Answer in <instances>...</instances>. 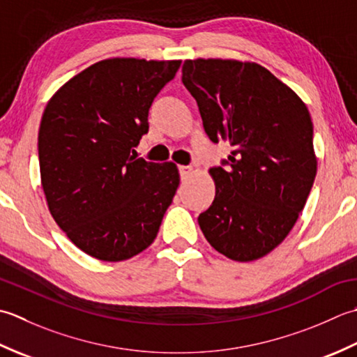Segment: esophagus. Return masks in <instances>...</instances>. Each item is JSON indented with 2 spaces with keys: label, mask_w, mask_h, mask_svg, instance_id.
<instances>
[{
  "label": "esophagus",
  "mask_w": 357,
  "mask_h": 357,
  "mask_svg": "<svg viewBox=\"0 0 357 357\" xmlns=\"http://www.w3.org/2000/svg\"><path fill=\"white\" fill-rule=\"evenodd\" d=\"M178 171H180V177L185 180V178H188L189 176H191L192 168H191V166H178Z\"/></svg>",
  "instance_id": "34e87169"
}]
</instances>
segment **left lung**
Returning a JSON list of instances; mask_svg holds the SVG:
<instances>
[{"label": "left lung", "instance_id": "1", "mask_svg": "<svg viewBox=\"0 0 357 357\" xmlns=\"http://www.w3.org/2000/svg\"><path fill=\"white\" fill-rule=\"evenodd\" d=\"M181 82L197 101L208 137L232 146L227 168L209 169L215 197L199 215L203 236L231 260L265 257L293 229L314 183L308 109L257 63L186 60Z\"/></svg>", "mask_w": 357, "mask_h": 357}]
</instances>
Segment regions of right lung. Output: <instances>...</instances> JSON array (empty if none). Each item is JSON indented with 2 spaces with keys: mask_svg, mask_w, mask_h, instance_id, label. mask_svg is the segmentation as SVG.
<instances>
[{
  "mask_svg": "<svg viewBox=\"0 0 357 357\" xmlns=\"http://www.w3.org/2000/svg\"><path fill=\"white\" fill-rule=\"evenodd\" d=\"M180 63L101 60L64 83L43 112L38 158L47 208L70 242L98 260L146 250L176 195V163L146 162L130 151Z\"/></svg>",
  "mask_w": 357,
  "mask_h": 357,
  "instance_id": "obj_1",
  "label": "right lung"
}]
</instances>
